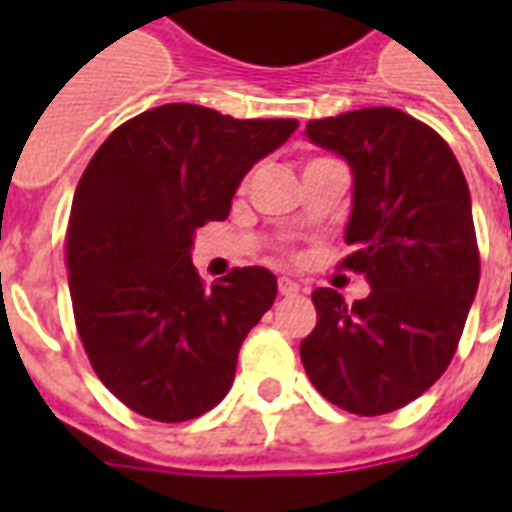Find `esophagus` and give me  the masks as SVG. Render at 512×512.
Wrapping results in <instances>:
<instances>
[{
	"label": "esophagus",
	"mask_w": 512,
	"mask_h": 512,
	"mask_svg": "<svg viewBox=\"0 0 512 512\" xmlns=\"http://www.w3.org/2000/svg\"><path fill=\"white\" fill-rule=\"evenodd\" d=\"M279 292H281V295H297V292H300V284L289 279V276H281V279H279Z\"/></svg>",
	"instance_id": "obj_1"
}]
</instances>
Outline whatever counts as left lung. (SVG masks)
<instances>
[{
	"mask_svg": "<svg viewBox=\"0 0 512 512\" xmlns=\"http://www.w3.org/2000/svg\"><path fill=\"white\" fill-rule=\"evenodd\" d=\"M305 135L353 172L342 265L372 292L353 305L316 289V329L300 358L345 412H396L446 372L476 300L481 260L470 191L452 148L398 108L313 119Z\"/></svg>",
	"mask_w": 512,
	"mask_h": 512,
	"instance_id": "1",
	"label": "left lung"
}]
</instances>
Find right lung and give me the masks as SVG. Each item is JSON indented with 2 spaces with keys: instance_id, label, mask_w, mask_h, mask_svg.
Wrapping results in <instances>:
<instances>
[{
  "instance_id": "1",
  "label": "right lung",
  "mask_w": 512,
  "mask_h": 512,
  "mask_svg": "<svg viewBox=\"0 0 512 512\" xmlns=\"http://www.w3.org/2000/svg\"><path fill=\"white\" fill-rule=\"evenodd\" d=\"M295 130L297 119L167 103L116 127L87 164L68 220V287L92 369L132 412L185 422L231 390L276 276L233 268L207 289L193 233L228 217L244 175Z\"/></svg>"
}]
</instances>
